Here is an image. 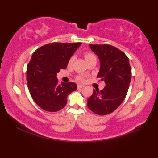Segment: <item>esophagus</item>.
I'll list each match as a JSON object with an SVG mask.
<instances>
[{"label": "esophagus", "mask_w": 158, "mask_h": 158, "mask_svg": "<svg viewBox=\"0 0 158 158\" xmlns=\"http://www.w3.org/2000/svg\"><path fill=\"white\" fill-rule=\"evenodd\" d=\"M84 85H82V84H77V88L78 89H82V88H84Z\"/></svg>", "instance_id": "1"}]
</instances>
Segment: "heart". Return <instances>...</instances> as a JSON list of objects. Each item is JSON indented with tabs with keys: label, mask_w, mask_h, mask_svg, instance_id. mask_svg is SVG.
Returning <instances> with one entry per match:
<instances>
[{
	"label": "heart",
	"mask_w": 158,
	"mask_h": 158,
	"mask_svg": "<svg viewBox=\"0 0 158 158\" xmlns=\"http://www.w3.org/2000/svg\"><path fill=\"white\" fill-rule=\"evenodd\" d=\"M84 58L85 60L87 61V63H89V61L93 60H97V58H96L95 55L94 53L90 52H86L84 53ZM74 60V56H72L69 58V60L68 61V66H71L73 65V63ZM77 79L79 80V81H84V78L82 76H78L77 77Z\"/></svg>",
	"instance_id": "1"
}]
</instances>
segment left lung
Wrapping results in <instances>:
<instances>
[{
  "label": "left lung",
  "instance_id": "left-lung-1",
  "mask_svg": "<svg viewBox=\"0 0 158 158\" xmlns=\"http://www.w3.org/2000/svg\"><path fill=\"white\" fill-rule=\"evenodd\" d=\"M100 61L98 74L105 82L103 90H93L88 99L87 106L98 115L111 114L125 100L132 76L129 58L121 50L109 44H90Z\"/></svg>",
  "mask_w": 158,
  "mask_h": 158
}]
</instances>
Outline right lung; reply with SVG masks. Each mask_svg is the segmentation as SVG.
Masks as SVG:
<instances>
[{"label": "right lung", "instance_id": "right-lung-1", "mask_svg": "<svg viewBox=\"0 0 158 158\" xmlns=\"http://www.w3.org/2000/svg\"><path fill=\"white\" fill-rule=\"evenodd\" d=\"M81 42H53L40 47L33 53L27 66L26 80L33 100L40 107L50 112L62 109L67 96L77 90L73 82L58 84L57 73L65 69L69 58Z\"/></svg>", "mask_w": 158, "mask_h": 158}]
</instances>
